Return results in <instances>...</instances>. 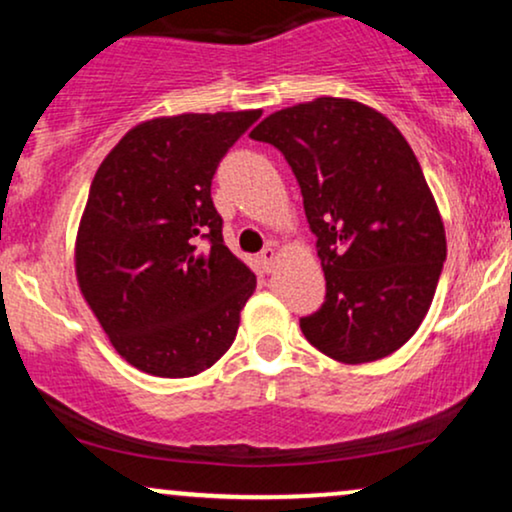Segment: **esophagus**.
I'll return each mask as SVG.
<instances>
[{
  "label": "esophagus",
  "mask_w": 512,
  "mask_h": 512,
  "mask_svg": "<svg viewBox=\"0 0 512 512\" xmlns=\"http://www.w3.org/2000/svg\"><path fill=\"white\" fill-rule=\"evenodd\" d=\"M274 260H276V250L272 248V245H267V248L260 252V264H262L264 272H272Z\"/></svg>",
  "instance_id": "esophagus-1"
}]
</instances>
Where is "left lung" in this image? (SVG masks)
<instances>
[{
    "instance_id": "obj_1",
    "label": "left lung",
    "mask_w": 512,
    "mask_h": 512,
    "mask_svg": "<svg viewBox=\"0 0 512 512\" xmlns=\"http://www.w3.org/2000/svg\"><path fill=\"white\" fill-rule=\"evenodd\" d=\"M301 185L327 293L301 317L315 349L342 363L390 356L419 330L445 262V228L402 132L349 98H315L250 132Z\"/></svg>"
}]
</instances>
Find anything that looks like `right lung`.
Segmentation results:
<instances>
[{
  "mask_svg": "<svg viewBox=\"0 0 512 512\" xmlns=\"http://www.w3.org/2000/svg\"><path fill=\"white\" fill-rule=\"evenodd\" d=\"M262 110L156 117L105 156L76 233V279L115 351L190 378L236 339L255 274L223 245L211 180Z\"/></svg>",
  "mask_w": 512,
  "mask_h": 512,
  "instance_id": "right-lung-1",
  "label": "right lung"
}]
</instances>
